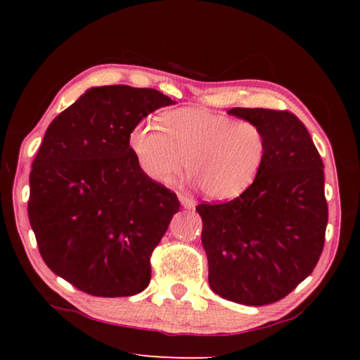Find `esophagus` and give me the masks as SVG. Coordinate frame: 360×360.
Listing matches in <instances>:
<instances>
[{
	"instance_id": "1",
	"label": "esophagus",
	"mask_w": 360,
	"mask_h": 360,
	"mask_svg": "<svg viewBox=\"0 0 360 360\" xmlns=\"http://www.w3.org/2000/svg\"><path fill=\"white\" fill-rule=\"evenodd\" d=\"M179 202H181V205L184 206V208H187V210H191V208H193V206H195L193 198H191V197H188V195H186V193H179Z\"/></svg>"
}]
</instances>
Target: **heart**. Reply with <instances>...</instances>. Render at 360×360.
<instances>
[{
    "label": "heart",
    "instance_id": "b5f03b06",
    "mask_svg": "<svg viewBox=\"0 0 360 360\" xmlns=\"http://www.w3.org/2000/svg\"><path fill=\"white\" fill-rule=\"evenodd\" d=\"M141 172L158 184H172L187 169L212 200H231L257 179L268 155L265 131L252 120L200 108L160 115V124L139 122L129 136Z\"/></svg>",
    "mask_w": 360,
    "mask_h": 360
}]
</instances>
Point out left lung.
Returning a JSON list of instances; mask_svg holds the SVG:
<instances>
[{
	"label": "left lung",
	"instance_id": "8db88e82",
	"mask_svg": "<svg viewBox=\"0 0 360 360\" xmlns=\"http://www.w3.org/2000/svg\"><path fill=\"white\" fill-rule=\"evenodd\" d=\"M229 114L262 127L268 155L240 197L197 206L208 281L222 298L262 307L290 294L321 257L328 219L324 163L295 114L264 108Z\"/></svg>",
	"mask_w": 360,
	"mask_h": 360
}]
</instances>
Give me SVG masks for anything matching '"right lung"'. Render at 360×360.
<instances>
[{
    "label": "right lung",
    "instance_id": "1",
    "mask_svg": "<svg viewBox=\"0 0 360 360\" xmlns=\"http://www.w3.org/2000/svg\"><path fill=\"white\" fill-rule=\"evenodd\" d=\"M169 105L154 89L92 87L42 139L30 173V224L46 265L85 294L130 297L149 285L152 251L179 200L141 172L129 136Z\"/></svg>",
    "mask_w": 360,
    "mask_h": 360
}]
</instances>
